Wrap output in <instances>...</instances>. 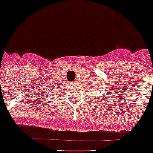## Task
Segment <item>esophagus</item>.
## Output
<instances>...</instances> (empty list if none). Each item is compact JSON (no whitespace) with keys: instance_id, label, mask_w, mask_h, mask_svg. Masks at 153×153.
I'll list each match as a JSON object with an SVG mask.
<instances>
[{"instance_id":"esophagus-1","label":"esophagus","mask_w":153,"mask_h":153,"mask_svg":"<svg viewBox=\"0 0 153 153\" xmlns=\"http://www.w3.org/2000/svg\"><path fill=\"white\" fill-rule=\"evenodd\" d=\"M72 84H73L74 85H76L78 84V81H77V80H76V81H74L73 82H72Z\"/></svg>"}]
</instances>
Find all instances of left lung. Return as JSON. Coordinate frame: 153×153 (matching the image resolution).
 I'll list each match as a JSON object with an SVG mask.
<instances>
[{"label": "left lung", "instance_id": "obj_1", "mask_svg": "<svg viewBox=\"0 0 153 153\" xmlns=\"http://www.w3.org/2000/svg\"><path fill=\"white\" fill-rule=\"evenodd\" d=\"M105 94H107V93H105Z\"/></svg>", "mask_w": 153, "mask_h": 153}]
</instances>
